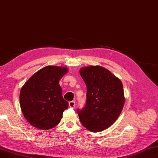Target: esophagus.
Instances as JSON below:
<instances>
[{
  "instance_id": "esophagus-1",
  "label": "esophagus",
  "mask_w": 158,
  "mask_h": 158,
  "mask_svg": "<svg viewBox=\"0 0 158 158\" xmlns=\"http://www.w3.org/2000/svg\"><path fill=\"white\" fill-rule=\"evenodd\" d=\"M75 105L76 104L74 101H71V102H69V105L70 108H74V107H75Z\"/></svg>"
}]
</instances>
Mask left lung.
Segmentation results:
<instances>
[{"mask_svg": "<svg viewBox=\"0 0 158 158\" xmlns=\"http://www.w3.org/2000/svg\"><path fill=\"white\" fill-rule=\"evenodd\" d=\"M80 74L87 86V102L77 112L83 126L92 132L109 127L117 120L124 104L121 80L101 66L82 67Z\"/></svg>", "mask_w": 158, "mask_h": 158, "instance_id": "1", "label": "left lung"}]
</instances>
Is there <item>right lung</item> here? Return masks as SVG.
Segmentation results:
<instances>
[{
  "label": "right lung",
  "instance_id": "add662e5",
  "mask_svg": "<svg viewBox=\"0 0 158 158\" xmlns=\"http://www.w3.org/2000/svg\"><path fill=\"white\" fill-rule=\"evenodd\" d=\"M67 67L47 66L35 73L20 92V105L24 117L33 127L47 130L60 123L69 104L63 99L59 80Z\"/></svg>",
  "mask_w": 158,
  "mask_h": 158
}]
</instances>
